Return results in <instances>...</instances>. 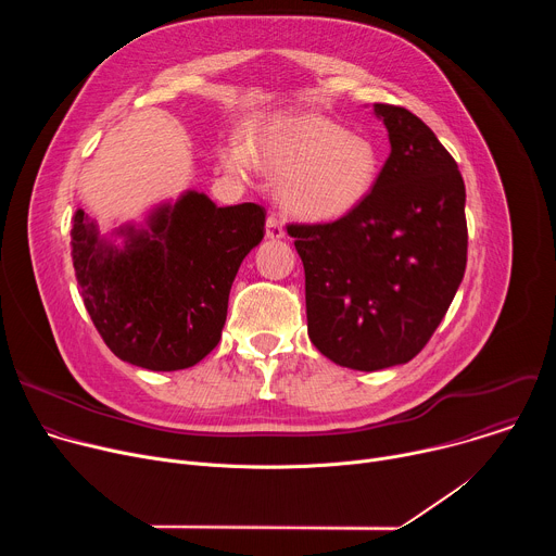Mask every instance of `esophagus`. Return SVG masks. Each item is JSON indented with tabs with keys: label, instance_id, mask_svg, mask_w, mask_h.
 I'll return each mask as SVG.
<instances>
[{
	"label": "esophagus",
	"instance_id": "obj_1",
	"mask_svg": "<svg viewBox=\"0 0 556 556\" xmlns=\"http://www.w3.org/2000/svg\"><path fill=\"white\" fill-rule=\"evenodd\" d=\"M266 237H268V240H283V237H286V228H283V224H281L279 217L270 215V217L266 219Z\"/></svg>",
	"mask_w": 556,
	"mask_h": 556
}]
</instances>
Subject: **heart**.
Returning <instances> with one entry per match:
<instances>
[{
  "label": "heart",
  "mask_w": 556,
  "mask_h": 556,
  "mask_svg": "<svg viewBox=\"0 0 556 556\" xmlns=\"http://www.w3.org/2000/svg\"><path fill=\"white\" fill-rule=\"evenodd\" d=\"M222 165L242 176L251 163L279 178L283 206L307 222H334L371 195L380 176L376 144L321 114H279L249 127L244 144L219 149Z\"/></svg>",
  "instance_id": "obj_1"
}]
</instances>
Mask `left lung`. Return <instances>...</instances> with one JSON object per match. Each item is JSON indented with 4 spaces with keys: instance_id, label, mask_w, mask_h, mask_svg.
I'll use <instances>...</instances> for the list:
<instances>
[{
    "instance_id": "obj_1",
    "label": "left lung",
    "mask_w": 556,
    "mask_h": 556,
    "mask_svg": "<svg viewBox=\"0 0 556 556\" xmlns=\"http://www.w3.org/2000/svg\"><path fill=\"white\" fill-rule=\"evenodd\" d=\"M391 153L371 195L330 224H290L305 270L307 337L332 363L376 371L431 339L466 268L457 163L409 110L374 103Z\"/></svg>"
}]
</instances>
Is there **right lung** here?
Masks as SVG:
<instances>
[{"instance_id":"right-lung-1","label":"right lung","mask_w":556,"mask_h":556,"mask_svg":"<svg viewBox=\"0 0 556 556\" xmlns=\"http://www.w3.org/2000/svg\"><path fill=\"white\" fill-rule=\"evenodd\" d=\"M264 224L260 204L217 206L198 191L108 235L76 208L74 273L105 345L151 371L200 363L222 339L230 286L264 240Z\"/></svg>"}]
</instances>
